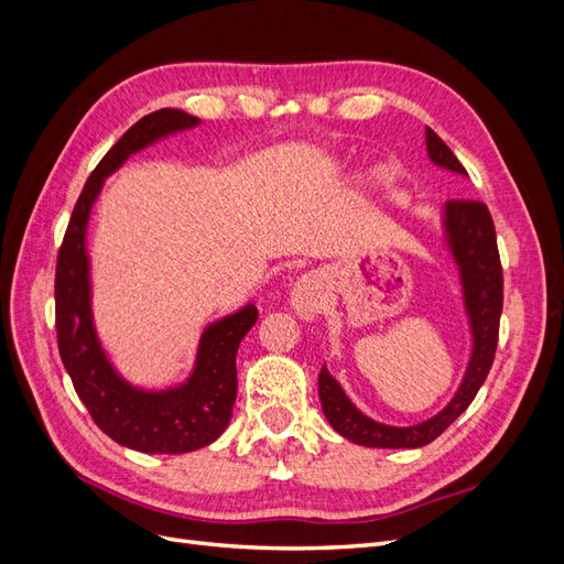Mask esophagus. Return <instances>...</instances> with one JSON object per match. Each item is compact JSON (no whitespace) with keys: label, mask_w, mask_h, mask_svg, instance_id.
<instances>
[{"label":"esophagus","mask_w":564,"mask_h":564,"mask_svg":"<svg viewBox=\"0 0 564 564\" xmlns=\"http://www.w3.org/2000/svg\"><path fill=\"white\" fill-rule=\"evenodd\" d=\"M289 305H292V311L303 319V322H313L319 311H322V303H319V278L317 275H303L301 280L294 282L292 292H289Z\"/></svg>","instance_id":"obj_1"}]
</instances>
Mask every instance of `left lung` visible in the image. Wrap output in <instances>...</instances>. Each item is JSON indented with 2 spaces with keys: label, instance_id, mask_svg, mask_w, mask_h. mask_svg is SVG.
Returning <instances> with one entry per match:
<instances>
[{
  "label": "left lung",
  "instance_id": "left-lung-1",
  "mask_svg": "<svg viewBox=\"0 0 564 564\" xmlns=\"http://www.w3.org/2000/svg\"><path fill=\"white\" fill-rule=\"evenodd\" d=\"M429 160L445 172L468 176L440 135L425 127ZM442 245L458 272L460 301L470 332V357L454 398L431 419L414 425H388L362 414L346 395V390L332 377L327 365L319 369V402L332 429L362 447L381 449H416L429 445L437 435L466 412L482 388L494 362L499 340V319L503 308V275L491 216L485 204L470 199L447 202L440 212Z\"/></svg>",
  "mask_w": 564,
  "mask_h": 564
}]
</instances>
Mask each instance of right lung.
I'll return each mask as SVG.
<instances>
[{
    "label": "right lung",
    "mask_w": 564,
    "mask_h": 564,
    "mask_svg": "<svg viewBox=\"0 0 564 564\" xmlns=\"http://www.w3.org/2000/svg\"><path fill=\"white\" fill-rule=\"evenodd\" d=\"M199 124L202 119L176 108H162L139 119L84 183L58 251L56 332L65 371L98 429L117 445L143 454L195 452L212 445L228 429L237 398V348L259 313L253 303H245L235 313L209 322L185 381L162 390L133 386L110 362L96 332L87 230L108 176L135 152Z\"/></svg>",
    "instance_id": "right-lung-1"
}]
</instances>
